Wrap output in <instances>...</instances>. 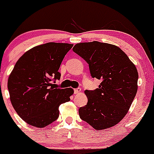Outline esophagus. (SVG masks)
Instances as JSON below:
<instances>
[{"label":"esophagus","mask_w":154,"mask_h":154,"mask_svg":"<svg viewBox=\"0 0 154 154\" xmlns=\"http://www.w3.org/2000/svg\"><path fill=\"white\" fill-rule=\"evenodd\" d=\"M81 92V89L80 88H77V89H74V93L75 94H78Z\"/></svg>","instance_id":"34e87169"}]
</instances>
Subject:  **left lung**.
Instances as JSON below:
<instances>
[{"label":"left lung","instance_id":"8db88e82","mask_svg":"<svg viewBox=\"0 0 154 154\" xmlns=\"http://www.w3.org/2000/svg\"><path fill=\"white\" fill-rule=\"evenodd\" d=\"M72 50L89 64L92 78L102 81L95 90L85 91L88 103L79 109L80 118L95 130L115 126L127 113L137 94V68L113 45L95 41L76 44Z\"/></svg>","mask_w":154,"mask_h":154}]
</instances>
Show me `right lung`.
<instances>
[{
	"label": "right lung",
	"mask_w": 154,
	"mask_h": 154,
	"mask_svg": "<svg viewBox=\"0 0 154 154\" xmlns=\"http://www.w3.org/2000/svg\"><path fill=\"white\" fill-rule=\"evenodd\" d=\"M72 46L48 42L30 49L16 62L8 78V91L14 109L29 125L43 128L53 123L59 116V106L70 100L72 89L53 83L60 79L58 69Z\"/></svg>",
	"instance_id": "1"
}]
</instances>
